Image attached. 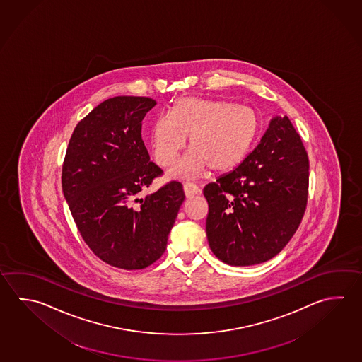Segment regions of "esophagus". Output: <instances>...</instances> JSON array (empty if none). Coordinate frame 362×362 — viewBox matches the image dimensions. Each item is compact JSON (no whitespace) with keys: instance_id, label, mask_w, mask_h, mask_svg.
Returning a JSON list of instances; mask_svg holds the SVG:
<instances>
[{"instance_id":"34e87169","label":"esophagus","mask_w":362,"mask_h":362,"mask_svg":"<svg viewBox=\"0 0 362 362\" xmlns=\"http://www.w3.org/2000/svg\"><path fill=\"white\" fill-rule=\"evenodd\" d=\"M184 191L186 197H192L200 194V187L197 185L192 184V182H186L184 184Z\"/></svg>"}]
</instances>
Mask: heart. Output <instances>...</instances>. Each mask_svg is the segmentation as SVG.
I'll list each match as a JSON object with an SVG mask.
<instances>
[{"instance_id": "heart-1", "label": "heart", "mask_w": 362, "mask_h": 362, "mask_svg": "<svg viewBox=\"0 0 362 362\" xmlns=\"http://www.w3.org/2000/svg\"><path fill=\"white\" fill-rule=\"evenodd\" d=\"M260 121L250 107L223 99L185 97L171 113H160L151 127L158 165H172L190 136L192 148L170 171L173 177H195L211 168L228 172L241 165L257 141Z\"/></svg>"}]
</instances>
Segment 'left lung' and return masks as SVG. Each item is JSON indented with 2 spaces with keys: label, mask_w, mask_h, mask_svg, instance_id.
Returning <instances> with one entry per match:
<instances>
[{
  "label": "left lung",
  "mask_w": 362,
  "mask_h": 362,
  "mask_svg": "<svg viewBox=\"0 0 362 362\" xmlns=\"http://www.w3.org/2000/svg\"><path fill=\"white\" fill-rule=\"evenodd\" d=\"M308 189L303 140L287 116H276L243 163L203 190L213 254L233 267L276 257L303 221Z\"/></svg>",
  "instance_id": "obj_1"
}]
</instances>
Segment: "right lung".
<instances>
[{
  "instance_id": "right-lung-1",
  "label": "right lung",
  "mask_w": 362,
  "mask_h": 362,
  "mask_svg": "<svg viewBox=\"0 0 362 362\" xmlns=\"http://www.w3.org/2000/svg\"><path fill=\"white\" fill-rule=\"evenodd\" d=\"M156 105L130 95L102 102L75 127L62 165V191L80 235L121 269H144L162 257L185 200L177 181L141 197L162 175L141 139V121Z\"/></svg>"
}]
</instances>
